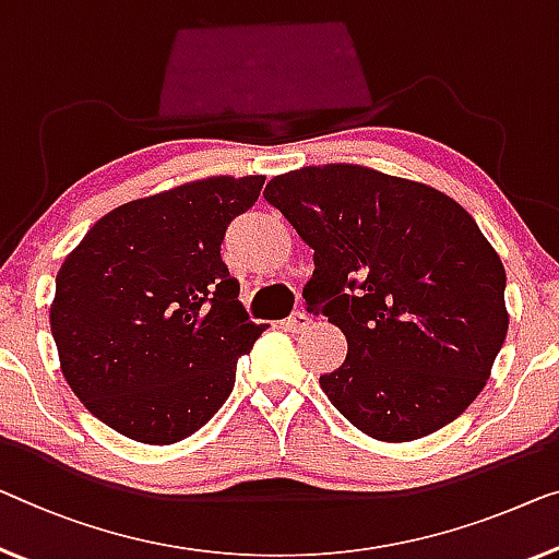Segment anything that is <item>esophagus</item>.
<instances>
[{
  "label": "esophagus",
  "instance_id": "obj_1",
  "mask_svg": "<svg viewBox=\"0 0 559 559\" xmlns=\"http://www.w3.org/2000/svg\"><path fill=\"white\" fill-rule=\"evenodd\" d=\"M283 326H286L288 331L298 333V331H306L308 326H311V319H308V313L296 311V313H290L286 321H283Z\"/></svg>",
  "mask_w": 559,
  "mask_h": 559
}]
</instances>
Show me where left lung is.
<instances>
[{
    "label": "left lung",
    "instance_id": "1",
    "mask_svg": "<svg viewBox=\"0 0 559 559\" xmlns=\"http://www.w3.org/2000/svg\"><path fill=\"white\" fill-rule=\"evenodd\" d=\"M263 195L313 248L306 304L346 336V361L319 379L329 402L379 441L454 421L510 326L504 265L472 215L437 188L348 163L276 175Z\"/></svg>",
    "mask_w": 559,
    "mask_h": 559
}]
</instances>
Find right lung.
<instances>
[{
  "instance_id": "add662e5",
  "label": "right lung",
  "mask_w": 559,
  "mask_h": 559,
  "mask_svg": "<svg viewBox=\"0 0 559 559\" xmlns=\"http://www.w3.org/2000/svg\"><path fill=\"white\" fill-rule=\"evenodd\" d=\"M263 175H213L103 215L57 273L49 323L67 384L122 437L175 444L226 404L265 331L221 258Z\"/></svg>"
}]
</instances>
